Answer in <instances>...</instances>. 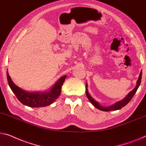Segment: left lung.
<instances>
[{
  "label": "left lung",
  "mask_w": 146,
  "mask_h": 146,
  "mask_svg": "<svg viewBox=\"0 0 146 146\" xmlns=\"http://www.w3.org/2000/svg\"><path fill=\"white\" fill-rule=\"evenodd\" d=\"M142 71L140 72V76H139V78L138 79V81H137V84L135 88H134L133 90H132L131 92H130L129 94H128L127 96H126L125 98H124L123 100L119 101L117 103H115L113 104V106H109V107H104V106H100V104H99L96 101H95L94 99L92 98V97L90 96V95L88 94V90H87V84H86V94L87 96V98L89 100L91 103L92 104V105L94 106L95 108H96L97 109H98L102 111H115V110H120L122 108H123L124 106H125L127 104L129 103V102L131 100V99L132 98V97L134 96V95L135 94V93L136 92L137 90H138L139 86H140V82H141V80H142Z\"/></svg>",
  "instance_id": "left-lung-1"
}]
</instances>
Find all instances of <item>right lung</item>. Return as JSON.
Instances as JSON below:
<instances>
[{
  "instance_id": "add662e5",
  "label": "right lung",
  "mask_w": 146,
  "mask_h": 146,
  "mask_svg": "<svg viewBox=\"0 0 146 146\" xmlns=\"http://www.w3.org/2000/svg\"><path fill=\"white\" fill-rule=\"evenodd\" d=\"M66 78V76L61 77L50 90L47 92H27L19 88L12 81L7 71V80L11 90L21 103L31 108L45 107L53 103L60 95L61 88Z\"/></svg>"
}]
</instances>
